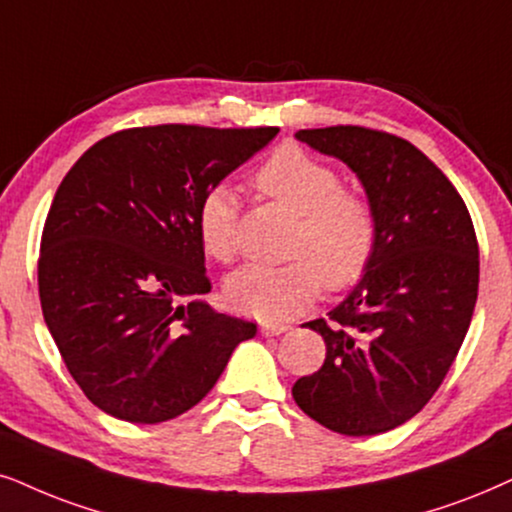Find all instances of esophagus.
Instances as JSON below:
<instances>
[{
    "instance_id": "1",
    "label": "esophagus",
    "mask_w": 512,
    "mask_h": 512,
    "mask_svg": "<svg viewBox=\"0 0 512 512\" xmlns=\"http://www.w3.org/2000/svg\"><path fill=\"white\" fill-rule=\"evenodd\" d=\"M288 323H269V321H262L260 323V333L262 335H281L288 331Z\"/></svg>"
}]
</instances>
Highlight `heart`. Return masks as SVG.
<instances>
[{"instance_id": "obj_1", "label": "heart", "mask_w": 512, "mask_h": 512, "mask_svg": "<svg viewBox=\"0 0 512 512\" xmlns=\"http://www.w3.org/2000/svg\"><path fill=\"white\" fill-rule=\"evenodd\" d=\"M264 196L293 212L297 226L283 264L250 262L226 278L224 295L236 312L281 321L302 312L326 288L354 286L378 248V219L357 191L342 189V177L300 148H278L255 177ZM241 205L229 184H217L198 205V236L217 262L238 255Z\"/></svg>"}]
</instances>
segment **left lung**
Returning a JSON list of instances; mask_svg holds the SVG:
<instances>
[{"mask_svg":"<svg viewBox=\"0 0 512 512\" xmlns=\"http://www.w3.org/2000/svg\"><path fill=\"white\" fill-rule=\"evenodd\" d=\"M295 137L357 174L378 248L328 319L304 323L326 342V361L293 397L323 428L380 435L428 404L463 345L480 283L475 226L454 184L406 139L357 125Z\"/></svg>","mask_w":512,"mask_h":512,"instance_id":"1","label":"left lung"}]
</instances>
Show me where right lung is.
I'll return each mask as SVG.
<instances>
[{
    "instance_id": "right-lung-1",
    "label": "right lung",
    "mask_w": 512,
    "mask_h": 512,
    "mask_svg": "<svg viewBox=\"0 0 512 512\" xmlns=\"http://www.w3.org/2000/svg\"><path fill=\"white\" fill-rule=\"evenodd\" d=\"M276 134L122 129L63 177L37 262L42 314L75 383L108 416H181L215 387L238 342L255 338V323L200 300L210 278L198 205Z\"/></svg>"
}]
</instances>
